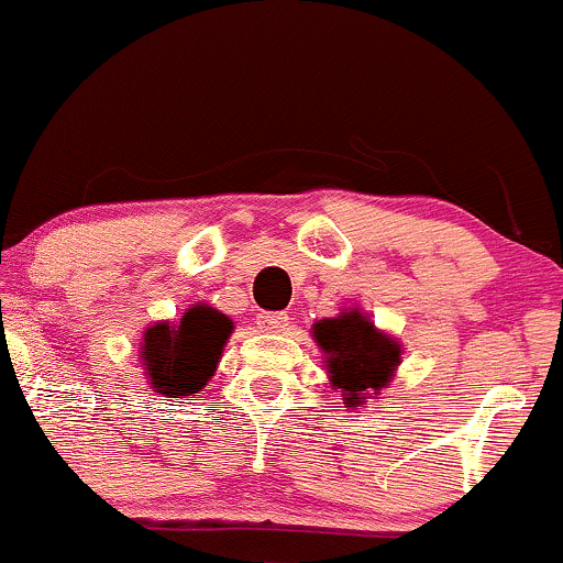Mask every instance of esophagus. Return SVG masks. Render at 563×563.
<instances>
[{"mask_svg":"<svg viewBox=\"0 0 563 563\" xmlns=\"http://www.w3.org/2000/svg\"><path fill=\"white\" fill-rule=\"evenodd\" d=\"M256 327L262 331H280V329L288 327V316H286V312L262 310L256 316Z\"/></svg>","mask_w":563,"mask_h":563,"instance_id":"obj_1","label":"esophagus"}]
</instances>
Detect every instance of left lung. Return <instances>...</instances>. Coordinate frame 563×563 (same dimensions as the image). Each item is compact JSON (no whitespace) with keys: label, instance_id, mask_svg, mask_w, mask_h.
I'll return each instance as SVG.
<instances>
[{"label":"left lung","instance_id":"1","mask_svg":"<svg viewBox=\"0 0 563 563\" xmlns=\"http://www.w3.org/2000/svg\"><path fill=\"white\" fill-rule=\"evenodd\" d=\"M312 336L327 353L331 386L342 390L345 407H361L366 390L386 388L401 356V347L356 310L316 323Z\"/></svg>","mask_w":563,"mask_h":563}]
</instances>
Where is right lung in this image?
Masks as SVG:
<instances>
[{
  "instance_id": "add662e5",
  "label": "right lung",
  "mask_w": 563,
  "mask_h": 563,
  "mask_svg": "<svg viewBox=\"0 0 563 563\" xmlns=\"http://www.w3.org/2000/svg\"><path fill=\"white\" fill-rule=\"evenodd\" d=\"M229 334L232 321L205 305L191 307L177 327L156 323L147 329L142 342V366L151 388L175 399L199 394L216 375Z\"/></svg>"
}]
</instances>
